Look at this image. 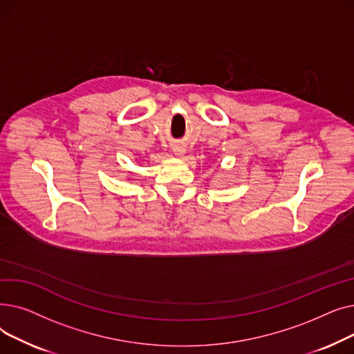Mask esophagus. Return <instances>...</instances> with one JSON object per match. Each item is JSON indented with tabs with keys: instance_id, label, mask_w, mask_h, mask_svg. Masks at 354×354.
Returning a JSON list of instances; mask_svg holds the SVG:
<instances>
[{
	"instance_id": "obj_1",
	"label": "esophagus",
	"mask_w": 354,
	"mask_h": 354,
	"mask_svg": "<svg viewBox=\"0 0 354 354\" xmlns=\"http://www.w3.org/2000/svg\"><path fill=\"white\" fill-rule=\"evenodd\" d=\"M172 151H174L175 156L182 158L185 153H187V147H185L183 143H175V145L172 146Z\"/></svg>"
}]
</instances>
